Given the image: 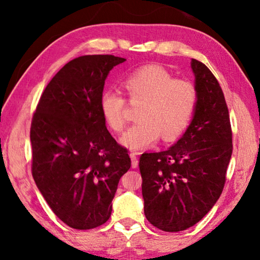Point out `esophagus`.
Wrapping results in <instances>:
<instances>
[{
    "label": "esophagus",
    "instance_id": "1",
    "mask_svg": "<svg viewBox=\"0 0 260 260\" xmlns=\"http://www.w3.org/2000/svg\"><path fill=\"white\" fill-rule=\"evenodd\" d=\"M130 157H131V166H133V168H137V167H138V158H137L136 152H131Z\"/></svg>",
    "mask_w": 260,
    "mask_h": 260
}]
</instances>
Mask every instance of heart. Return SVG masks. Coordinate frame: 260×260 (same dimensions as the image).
Listing matches in <instances>:
<instances>
[{"mask_svg":"<svg viewBox=\"0 0 260 260\" xmlns=\"http://www.w3.org/2000/svg\"><path fill=\"white\" fill-rule=\"evenodd\" d=\"M123 86L130 104L141 105L136 115L138 122L120 140L126 148H148L159 135L165 142L174 141L189 126L199 101L193 81L175 78L161 66L149 65L127 76ZM101 111L116 133H120L129 119L126 99L116 91L103 92Z\"/></svg>","mask_w":260,"mask_h":260,"instance_id":"obj_1","label":"heart"}]
</instances>
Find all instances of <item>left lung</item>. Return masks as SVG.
Segmentation results:
<instances>
[{"label":"left lung","instance_id":"8db88e82","mask_svg":"<svg viewBox=\"0 0 260 260\" xmlns=\"http://www.w3.org/2000/svg\"><path fill=\"white\" fill-rule=\"evenodd\" d=\"M199 101L189 127L166 151L142 154L144 214L165 232L200 221L222 193L232 156V127L225 95L207 66L191 59Z\"/></svg>","mask_w":260,"mask_h":260}]
</instances>
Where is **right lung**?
<instances>
[{
    "mask_svg": "<svg viewBox=\"0 0 260 260\" xmlns=\"http://www.w3.org/2000/svg\"><path fill=\"white\" fill-rule=\"evenodd\" d=\"M124 61L109 54L71 60L46 86L31 118V175L72 229L108 221L119 179L131 167L129 151L106 129L101 111L106 77Z\"/></svg>",
    "mask_w": 260,
    "mask_h": 260,
    "instance_id": "obj_1",
    "label": "right lung"
}]
</instances>
